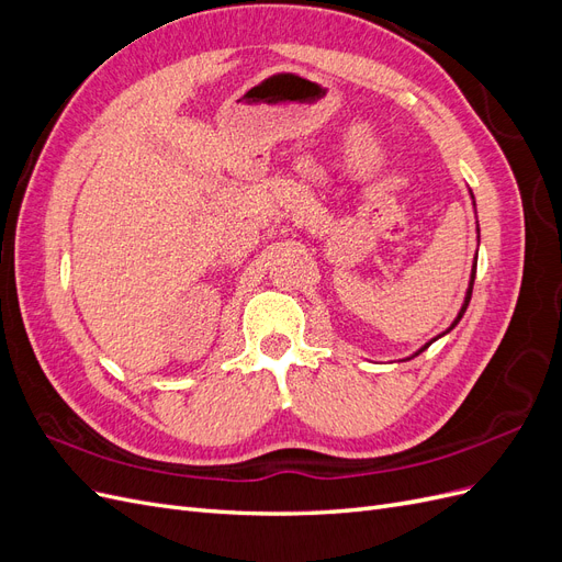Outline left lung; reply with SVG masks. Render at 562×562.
Returning a JSON list of instances; mask_svg holds the SVG:
<instances>
[{
  "label": "left lung",
  "instance_id": "obj_1",
  "mask_svg": "<svg viewBox=\"0 0 562 562\" xmlns=\"http://www.w3.org/2000/svg\"><path fill=\"white\" fill-rule=\"evenodd\" d=\"M469 194H471V201H473V209H475V199H473V192L469 190ZM475 232H479V241H481V229H479V220H475ZM475 265H479V252H475V258H473V267H471V277H469V288H467V295H464V302H462V307H459V312H457V316H454V321L450 323V328L448 330H443V333H440V335H436L434 339H431V342H427V345H424V347H419L413 356H407V359L405 361H411V359H415V356H419L424 349H427V347H431L434 342H436V339L438 337H443V335H448L454 326H457V323L459 321H462V316H464V312H467V307H469V302H471V291H473V281H475Z\"/></svg>",
  "mask_w": 562,
  "mask_h": 562
}]
</instances>
